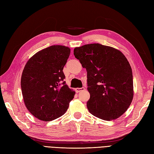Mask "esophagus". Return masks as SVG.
Returning a JSON list of instances; mask_svg holds the SVG:
<instances>
[{"label": "esophagus", "mask_w": 154, "mask_h": 154, "mask_svg": "<svg viewBox=\"0 0 154 154\" xmlns=\"http://www.w3.org/2000/svg\"><path fill=\"white\" fill-rule=\"evenodd\" d=\"M85 90V87H82V88H75V92H76L77 93H79V92H80L82 91V90Z\"/></svg>", "instance_id": "34e87169"}]
</instances>
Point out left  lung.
Masks as SVG:
<instances>
[{
    "instance_id": "8db88e82",
    "label": "left lung",
    "mask_w": 154,
    "mask_h": 154,
    "mask_svg": "<svg viewBox=\"0 0 154 154\" xmlns=\"http://www.w3.org/2000/svg\"><path fill=\"white\" fill-rule=\"evenodd\" d=\"M73 54L87 72L89 112L105 120L119 118L133 97L132 69L127 58L119 50L100 43L75 47Z\"/></svg>"
}]
</instances>
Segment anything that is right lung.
Segmentation results:
<instances>
[{
    "instance_id": "add662e5",
    "label": "right lung",
    "mask_w": 154,
    "mask_h": 154,
    "mask_svg": "<svg viewBox=\"0 0 154 154\" xmlns=\"http://www.w3.org/2000/svg\"><path fill=\"white\" fill-rule=\"evenodd\" d=\"M70 49L52 45L36 53L26 62L21 86L23 100L29 111L38 119L48 122L66 112L75 92L66 81L63 68Z\"/></svg>"
}]
</instances>
